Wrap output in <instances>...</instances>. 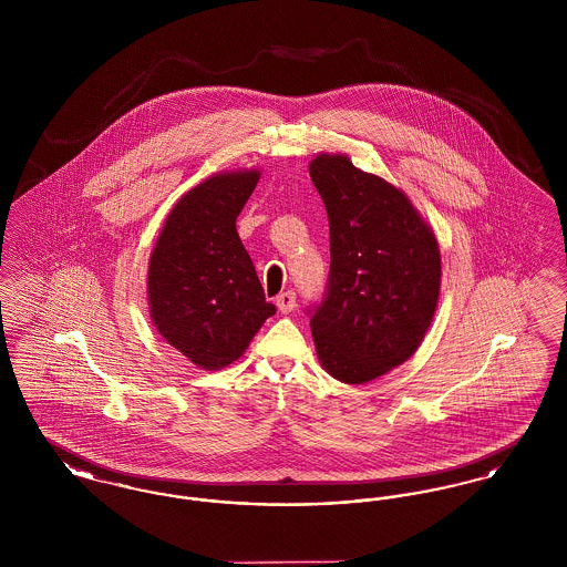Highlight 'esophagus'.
<instances>
[{"label": "esophagus", "mask_w": 567, "mask_h": 567, "mask_svg": "<svg viewBox=\"0 0 567 567\" xmlns=\"http://www.w3.org/2000/svg\"><path fill=\"white\" fill-rule=\"evenodd\" d=\"M276 306L282 315H289L293 308H296V293L293 291H285L280 296L276 297Z\"/></svg>", "instance_id": "obj_1"}]
</instances>
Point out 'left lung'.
<instances>
[{"instance_id": "left-lung-1", "label": "left lung", "mask_w": 567, "mask_h": 567, "mask_svg": "<svg viewBox=\"0 0 567 567\" xmlns=\"http://www.w3.org/2000/svg\"><path fill=\"white\" fill-rule=\"evenodd\" d=\"M308 169L331 246L327 293L310 319L315 347L331 377L363 384L421 347L437 308L440 246L404 190L347 155L321 153Z\"/></svg>"}]
</instances>
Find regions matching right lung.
Wrapping results in <instances>:
<instances>
[{
	"label": "right lung",
	"instance_id": "add662e5",
	"mask_svg": "<svg viewBox=\"0 0 567 567\" xmlns=\"http://www.w3.org/2000/svg\"><path fill=\"white\" fill-rule=\"evenodd\" d=\"M259 169L218 172L187 190L151 252L146 296L163 340L202 370L243 357L276 312L236 229Z\"/></svg>",
	"mask_w": 567,
	"mask_h": 567
}]
</instances>
